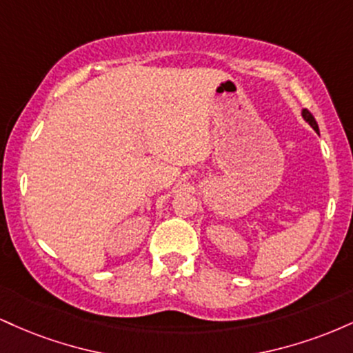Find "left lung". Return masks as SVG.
I'll use <instances>...</instances> for the list:
<instances>
[{"mask_svg":"<svg viewBox=\"0 0 353 353\" xmlns=\"http://www.w3.org/2000/svg\"><path fill=\"white\" fill-rule=\"evenodd\" d=\"M302 117H303V119L307 121V123H309V124L312 125V128H314V131H317V132H319V125H317V121L314 119V116H312L310 112L307 111V109H302Z\"/></svg>","mask_w":353,"mask_h":353,"instance_id":"1","label":"left lung"}]
</instances>
